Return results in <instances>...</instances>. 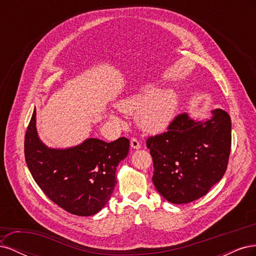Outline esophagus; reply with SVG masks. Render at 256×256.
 Instances as JSON below:
<instances>
[{
  "instance_id": "34e87169",
  "label": "esophagus",
  "mask_w": 256,
  "mask_h": 256,
  "mask_svg": "<svg viewBox=\"0 0 256 256\" xmlns=\"http://www.w3.org/2000/svg\"><path fill=\"white\" fill-rule=\"evenodd\" d=\"M130 145H131V147H132V148H134V150H138V148H141V144H140V142H138L136 138H132L130 140Z\"/></svg>"
}]
</instances>
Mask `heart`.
I'll list each match as a JSON object with an SVG mask.
<instances>
[{
  "instance_id": "b5f03b06",
  "label": "heart",
  "mask_w": 256,
  "mask_h": 256,
  "mask_svg": "<svg viewBox=\"0 0 256 256\" xmlns=\"http://www.w3.org/2000/svg\"><path fill=\"white\" fill-rule=\"evenodd\" d=\"M176 106L175 94L170 90H157L144 88L122 99L118 108L125 113H136L138 127L154 134L164 129L171 122Z\"/></svg>"
}]
</instances>
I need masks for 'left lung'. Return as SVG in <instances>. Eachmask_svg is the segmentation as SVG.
Returning <instances> with one entry per match:
<instances>
[{"label": "left lung", "mask_w": 256, "mask_h": 256, "mask_svg": "<svg viewBox=\"0 0 256 256\" xmlns=\"http://www.w3.org/2000/svg\"><path fill=\"white\" fill-rule=\"evenodd\" d=\"M230 118L216 109L205 122L187 113L175 116L168 131L146 141L154 162L152 182L168 202L186 204L207 194L226 171L230 145Z\"/></svg>", "instance_id": "8db88e82"}]
</instances>
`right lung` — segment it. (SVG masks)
Here are the masks:
<instances>
[{
  "mask_svg": "<svg viewBox=\"0 0 256 256\" xmlns=\"http://www.w3.org/2000/svg\"><path fill=\"white\" fill-rule=\"evenodd\" d=\"M36 110L26 132L24 156L34 180L53 203L76 216L98 212L115 187L116 166L129 152L122 136L106 143L88 138L67 150L48 148L36 131Z\"/></svg>",
  "mask_w": 256,
  "mask_h": 256,
  "instance_id": "1",
  "label": "right lung"
}]
</instances>
